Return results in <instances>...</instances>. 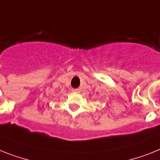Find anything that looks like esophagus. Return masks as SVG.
Wrapping results in <instances>:
<instances>
[{"label":"esophagus","instance_id":"1","mask_svg":"<svg viewBox=\"0 0 160 160\" xmlns=\"http://www.w3.org/2000/svg\"><path fill=\"white\" fill-rule=\"evenodd\" d=\"M72 92H78V93H79V92H80V88H72Z\"/></svg>","mask_w":160,"mask_h":160}]
</instances>
